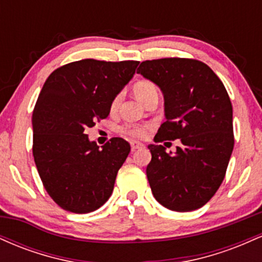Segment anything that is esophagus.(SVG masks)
<instances>
[{
	"instance_id": "esophagus-1",
	"label": "esophagus",
	"mask_w": 262,
	"mask_h": 262,
	"mask_svg": "<svg viewBox=\"0 0 262 262\" xmlns=\"http://www.w3.org/2000/svg\"><path fill=\"white\" fill-rule=\"evenodd\" d=\"M130 146H132V151H135V150L144 148V144L139 143V141H130Z\"/></svg>"
}]
</instances>
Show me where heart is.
<instances>
[{
    "mask_svg": "<svg viewBox=\"0 0 262 262\" xmlns=\"http://www.w3.org/2000/svg\"><path fill=\"white\" fill-rule=\"evenodd\" d=\"M133 93L135 97L140 102H145L152 95H159V90L154 82L148 80H140L133 85ZM122 96H114L112 102H111V112H116L121 104ZM152 125L151 124H125L121 128V132L124 134L130 135L134 138H145L150 133Z\"/></svg>",
    "mask_w": 262,
    "mask_h": 262,
    "instance_id": "1",
    "label": "heart"
}]
</instances>
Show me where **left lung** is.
I'll return each mask as SVG.
<instances>
[{"instance_id":"obj_1","label":"left lung","mask_w":262,"mask_h":262,"mask_svg":"<svg viewBox=\"0 0 262 262\" xmlns=\"http://www.w3.org/2000/svg\"><path fill=\"white\" fill-rule=\"evenodd\" d=\"M161 89L166 122L155 143L180 139L173 155L150 144L146 176L159 203L176 212L204 206L223 182L234 148L233 107L214 71L196 59L145 60L137 70ZM166 145V144H165Z\"/></svg>"}]
</instances>
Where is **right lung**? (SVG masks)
<instances>
[{
    "instance_id": "add662e5",
    "label": "right lung",
    "mask_w": 262,
    "mask_h": 262,
    "mask_svg": "<svg viewBox=\"0 0 262 262\" xmlns=\"http://www.w3.org/2000/svg\"><path fill=\"white\" fill-rule=\"evenodd\" d=\"M139 61L83 59L49 75L33 111V156L44 188L62 209L90 213L107 202L130 151L122 138L102 148L86 129L107 118Z\"/></svg>"
}]
</instances>
